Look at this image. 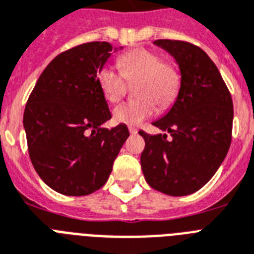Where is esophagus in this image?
Listing matches in <instances>:
<instances>
[{"label": "esophagus", "instance_id": "34e87169", "mask_svg": "<svg viewBox=\"0 0 254 254\" xmlns=\"http://www.w3.org/2000/svg\"><path fill=\"white\" fill-rule=\"evenodd\" d=\"M128 131H129V133H131V135H135V133H137V128L132 127V126H129Z\"/></svg>", "mask_w": 254, "mask_h": 254}]
</instances>
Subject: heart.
I'll list each match as a JSON object with an SVG mask.
<instances>
[{
  "mask_svg": "<svg viewBox=\"0 0 254 254\" xmlns=\"http://www.w3.org/2000/svg\"><path fill=\"white\" fill-rule=\"evenodd\" d=\"M118 72L110 64H103L97 72V82L106 101L118 102L125 95L127 82H135L133 93L137 98L114 109L117 123L136 126L152 117L156 105L169 109L177 99L182 85L181 72L174 63L149 48L128 51L118 59Z\"/></svg>",
  "mask_w": 254,
  "mask_h": 254,
  "instance_id": "heart-1",
  "label": "heart"
}]
</instances>
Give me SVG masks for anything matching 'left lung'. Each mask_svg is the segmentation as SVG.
Returning <instances> with one entry per match:
<instances>
[{
  "label": "left lung",
  "mask_w": 254,
  "mask_h": 254,
  "mask_svg": "<svg viewBox=\"0 0 254 254\" xmlns=\"http://www.w3.org/2000/svg\"><path fill=\"white\" fill-rule=\"evenodd\" d=\"M180 65L182 85L169 113L152 125L170 133L149 135L140 157L148 185L173 196L203 188L218 170L232 140L233 103L222 74L202 48L159 39Z\"/></svg>",
  "instance_id": "obj_1"
}]
</instances>
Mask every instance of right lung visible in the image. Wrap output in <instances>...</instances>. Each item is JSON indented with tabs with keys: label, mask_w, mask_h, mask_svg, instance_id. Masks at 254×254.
Segmentation results:
<instances>
[{
	"label": "right lung",
	"mask_w": 254,
	"mask_h": 254,
	"mask_svg": "<svg viewBox=\"0 0 254 254\" xmlns=\"http://www.w3.org/2000/svg\"><path fill=\"white\" fill-rule=\"evenodd\" d=\"M111 51L107 42H90L62 52L40 74L26 103L23 126L32 165L64 195H88L102 188L129 136L126 125L101 127L111 113L97 72Z\"/></svg>",
	"instance_id": "right-lung-1"
}]
</instances>
